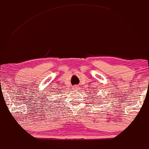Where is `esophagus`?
Listing matches in <instances>:
<instances>
[{"mask_svg": "<svg viewBox=\"0 0 149 149\" xmlns=\"http://www.w3.org/2000/svg\"><path fill=\"white\" fill-rule=\"evenodd\" d=\"M78 88H79V87H78L77 85H74V87H73V90H78Z\"/></svg>", "mask_w": 149, "mask_h": 149, "instance_id": "34e87169", "label": "esophagus"}]
</instances>
